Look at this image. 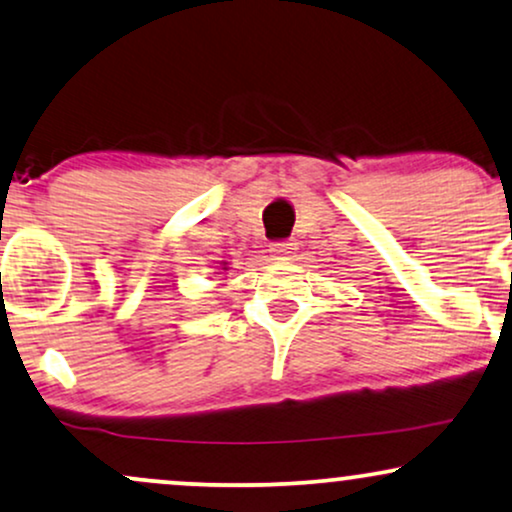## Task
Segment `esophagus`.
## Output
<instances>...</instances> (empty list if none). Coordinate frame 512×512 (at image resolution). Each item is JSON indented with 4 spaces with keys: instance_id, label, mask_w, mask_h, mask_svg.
<instances>
[{
    "instance_id": "34e87169",
    "label": "esophagus",
    "mask_w": 512,
    "mask_h": 512,
    "mask_svg": "<svg viewBox=\"0 0 512 512\" xmlns=\"http://www.w3.org/2000/svg\"><path fill=\"white\" fill-rule=\"evenodd\" d=\"M293 250H295V243H274L272 245V252L279 257V260H291Z\"/></svg>"
}]
</instances>
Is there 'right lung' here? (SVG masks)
I'll return each mask as SVG.
<instances>
[{"label":"right lung","mask_w":512,"mask_h":512,"mask_svg":"<svg viewBox=\"0 0 512 512\" xmlns=\"http://www.w3.org/2000/svg\"><path fill=\"white\" fill-rule=\"evenodd\" d=\"M221 269H224V272H226V269H229V262H221Z\"/></svg>","instance_id":"obj_1"}]
</instances>
